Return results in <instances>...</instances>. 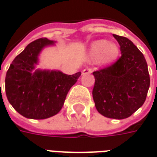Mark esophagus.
I'll return each instance as SVG.
<instances>
[{
    "mask_svg": "<svg viewBox=\"0 0 157 157\" xmlns=\"http://www.w3.org/2000/svg\"><path fill=\"white\" fill-rule=\"evenodd\" d=\"M92 73V69H91L90 67H86V68H84V69L82 71V74H83V75L90 74V73Z\"/></svg>",
    "mask_w": 157,
    "mask_h": 157,
    "instance_id": "esophagus-1",
    "label": "esophagus"
}]
</instances>
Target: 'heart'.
<instances>
[{"label":"heart","mask_w":157,"mask_h":157,"mask_svg":"<svg viewBox=\"0 0 157 157\" xmlns=\"http://www.w3.org/2000/svg\"><path fill=\"white\" fill-rule=\"evenodd\" d=\"M119 48L112 41L96 40L92 43L89 52V56L92 61L101 65H108L112 63L118 56Z\"/></svg>","instance_id":"1"}]
</instances>
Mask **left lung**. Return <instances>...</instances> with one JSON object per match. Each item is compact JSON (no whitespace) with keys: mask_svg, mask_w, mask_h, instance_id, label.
Wrapping results in <instances>:
<instances>
[{"mask_svg":"<svg viewBox=\"0 0 157 157\" xmlns=\"http://www.w3.org/2000/svg\"><path fill=\"white\" fill-rule=\"evenodd\" d=\"M122 56L112 66L95 71L92 91L99 113L108 118L124 119L142 106L150 87L144 55L128 38L113 34Z\"/></svg>","mask_w":157,"mask_h":157,"instance_id":"left-lung-1","label":"left lung"}]
</instances>
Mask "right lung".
Returning <instances> with one entry per match:
<instances>
[{
	"label": "right lung",
	"instance_id": "obj_1",
	"mask_svg": "<svg viewBox=\"0 0 157 157\" xmlns=\"http://www.w3.org/2000/svg\"><path fill=\"white\" fill-rule=\"evenodd\" d=\"M55 41L41 38L31 42L17 56L6 72V94L10 104L22 116L45 119L57 114L68 91L81 75H67L58 70L36 69L43 49Z\"/></svg>",
	"mask_w": 157,
	"mask_h": 157
}]
</instances>
